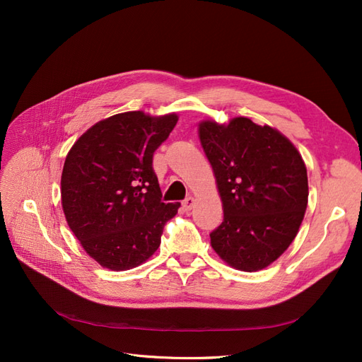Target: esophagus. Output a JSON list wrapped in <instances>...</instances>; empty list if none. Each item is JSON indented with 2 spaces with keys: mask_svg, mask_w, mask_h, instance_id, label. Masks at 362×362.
<instances>
[{
  "mask_svg": "<svg viewBox=\"0 0 362 362\" xmlns=\"http://www.w3.org/2000/svg\"><path fill=\"white\" fill-rule=\"evenodd\" d=\"M193 206H194V198H193V196H189V198H185L182 201V208H184L185 211H190Z\"/></svg>",
  "mask_w": 362,
  "mask_h": 362,
  "instance_id": "obj_1",
  "label": "esophagus"
}]
</instances>
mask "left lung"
I'll return each mask as SVG.
<instances>
[{"mask_svg": "<svg viewBox=\"0 0 362 362\" xmlns=\"http://www.w3.org/2000/svg\"><path fill=\"white\" fill-rule=\"evenodd\" d=\"M199 139L223 204V222L210 234L229 266L257 272L291 245L308 204V177L299 151L278 129L234 117L202 120Z\"/></svg>", "mask_w": 362, "mask_h": 362, "instance_id": "obj_1", "label": "left lung"}]
</instances>
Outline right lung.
Here are the masks:
<instances>
[{"mask_svg":"<svg viewBox=\"0 0 362 362\" xmlns=\"http://www.w3.org/2000/svg\"><path fill=\"white\" fill-rule=\"evenodd\" d=\"M178 122L175 113L127 112L90 127L68 152L62 206L83 249L110 270H129L154 255L180 202L164 204L152 169L156 149Z\"/></svg>","mask_w":362,"mask_h":362,"instance_id":"add662e5","label":"right lung"}]
</instances>
